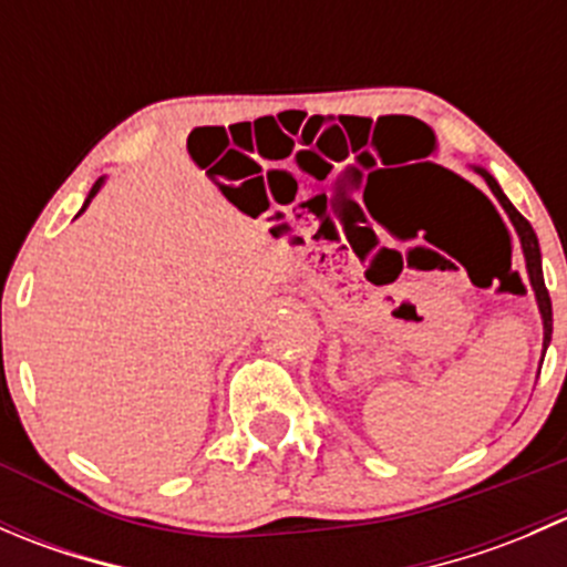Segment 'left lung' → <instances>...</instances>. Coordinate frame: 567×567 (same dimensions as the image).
<instances>
[{
    "instance_id": "1",
    "label": "left lung",
    "mask_w": 567,
    "mask_h": 567,
    "mask_svg": "<svg viewBox=\"0 0 567 567\" xmlns=\"http://www.w3.org/2000/svg\"><path fill=\"white\" fill-rule=\"evenodd\" d=\"M480 175L485 177V183H488V188L494 192V197L499 199V205L505 208L507 219L513 221V227H516V236L518 241H522V251H524V262H527V274H529V285L532 290H535V301H537V310H540V320H543V353H546L548 342H551V299H548V290H546V282H543V266H540V247H537V236L535 230H532V225L527 219H524L522 214L516 210V205L511 203V199L505 197V192L499 188V183L494 181V175L488 173V169L483 167H474ZM543 362V359H540Z\"/></svg>"
}]
</instances>
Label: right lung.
<instances>
[{
	"label": "right lung",
	"mask_w": 567,
	"mask_h": 567,
	"mask_svg": "<svg viewBox=\"0 0 567 567\" xmlns=\"http://www.w3.org/2000/svg\"><path fill=\"white\" fill-rule=\"evenodd\" d=\"M104 181H106V177H99V181H95V183H93V188H90L87 199H84L82 210H79V214H76V216H82V214H84V210H87V205H90V203H93V197H95V194H99V192H101V188H104Z\"/></svg>",
	"instance_id": "obj_1"
}]
</instances>
